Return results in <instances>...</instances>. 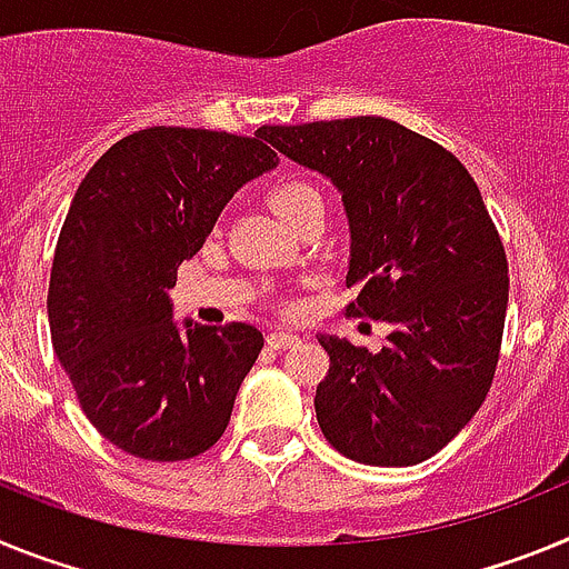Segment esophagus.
I'll return each instance as SVG.
<instances>
[{
  "label": "esophagus",
  "mask_w": 569,
  "mask_h": 569,
  "mask_svg": "<svg viewBox=\"0 0 569 569\" xmlns=\"http://www.w3.org/2000/svg\"><path fill=\"white\" fill-rule=\"evenodd\" d=\"M296 341H299V336L288 333V330H273V333H268L270 350H288V347H293Z\"/></svg>",
  "instance_id": "34e87169"
}]
</instances>
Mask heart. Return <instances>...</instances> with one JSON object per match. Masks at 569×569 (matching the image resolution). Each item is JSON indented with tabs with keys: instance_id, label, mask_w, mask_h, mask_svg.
<instances>
[{
	"instance_id": "heart-1",
	"label": "heart",
	"mask_w": 569,
	"mask_h": 569,
	"mask_svg": "<svg viewBox=\"0 0 569 569\" xmlns=\"http://www.w3.org/2000/svg\"><path fill=\"white\" fill-rule=\"evenodd\" d=\"M321 202V193L305 179H284V182L276 184L270 190V208L281 216V219H290L293 213H299L301 208L308 204Z\"/></svg>"
}]
</instances>
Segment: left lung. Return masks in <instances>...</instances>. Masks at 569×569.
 Masks as SVG:
<instances>
[{
    "mask_svg": "<svg viewBox=\"0 0 569 569\" xmlns=\"http://www.w3.org/2000/svg\"><path fill=\"white\" fill-rule=\"evenodd\" d=\"M256 136L339 190L347 313L390 325L379 353L319 333L330 356L313 401L321 433L359 465L430 459L476 416L499 365L510 279L479 188L450 150L381 116Z\"/></svg>",
    "mask_w": 569,
    "mask_h": 569,
    "instance_id": "left-lung-1",
    "label": "left lung"
}]
</instances>
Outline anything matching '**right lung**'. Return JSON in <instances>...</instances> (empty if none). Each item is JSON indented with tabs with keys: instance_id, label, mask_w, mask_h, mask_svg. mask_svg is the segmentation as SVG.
<instances>
[{
	"instance_id": "obj_1",
	"label": "right lung",
	"mask_w": 569,
	"mask_h": 569,
	"mask_svg": "<svg viewBox=\"0 0 569 569\" xmlns=\"http://www.w3.org/2000/svg\"><path fill=\"white\" fill-rule=\"evenodd\" d=\"M276 164L261 136L148 128L116 142L70 202L50 339L90 425L136 459H193L222 439L264 336L179 325L170 288L236 190Z\"/></svg>"
}]
</instances>
